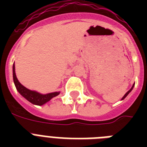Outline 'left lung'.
<instances>
[{
  "instance_id": "obj_1",
  "label": "left lung",
  "mask_w": 147,
  "mask_h": 147,
  "mask_svg": "<svg viewBox=\"0 0 147 147\" xmlns=\"http://www.w3.org/2000/svg\"><path fill=\"white\" fill-rule=\"evenodd\" d=\"M133 88H134V85H133V86H132V88H130V90H129V91H128V92H127V93H126V94H124V96H123V98H122V99H124V98H126V97L127 96V94H129V93H130V92H131V90H132V89H133Z\"/></svg>"
}]
</instances>
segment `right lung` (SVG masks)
<instances>
[{
    "label": "right lung",
    "instance_id": "obj_1",
    "mask_svg": "<svg viewBox=\"0 0 147 147\" xmlns=\"http://www.w3.org/2000/svg\"><path fill=\"white\" fill-rule=\"evenodd\" d=\"M13 82H14L16 88L19 92L20 94H21L22 96H24L30 102L34 104V105H44L45 103H47V101H49L52 98L57 96L58 94H59V92H53V93H49V94H41L36 92L27 89L26 88L24 87V85H22L19 82V81L17 80L16 74H15L14 64L13 65Z\"/></svg>",
    "mask_w": 147,
    "mask_h": 147
}]
</instances>
